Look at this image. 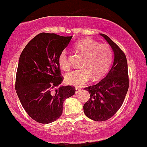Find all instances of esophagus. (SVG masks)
Returning <instances> with one entry per match:
<instances>
[{
  "instance_id": "esophagus-1",
  "label": "esophagus",
  "mask_w": 147,
  "mask_h": 147,
  "mask_svg": "<svg viewBox=\"0 0 147 147\" xmlns=\"http://www.w3.org/2000/svg\"><path fill=\"white\" fill-rule=\"evenodd\" d=\"M81 90V89H80V88H75V93H78V92H80V91Z\"/></svg>"
}]
</instances>
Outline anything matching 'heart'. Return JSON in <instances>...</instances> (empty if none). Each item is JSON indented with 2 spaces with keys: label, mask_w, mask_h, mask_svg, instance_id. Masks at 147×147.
<instances>
[{
  "label": "heart",
  "mask_w": 147,
  "mask_h": 147,
  "mask_svg": "<svg viewBox=\"0 0 147 147\" xmlns=\"http://www.w3.org/2000/svg\"><path fill=\"white\" fill-rule=\"evenodd\" d=\"M75 50L84 56L81 69H77L65 74L67 84L80 87L86 83L92 76V79L102 78L111 67L113 61V52L108 45H100L92 39H83L75 45ZM58 62L64 70H68L70 65L65 51L61 52Z\"/></svg>",
  "instance_id": "obj_1"
}]
</instances>
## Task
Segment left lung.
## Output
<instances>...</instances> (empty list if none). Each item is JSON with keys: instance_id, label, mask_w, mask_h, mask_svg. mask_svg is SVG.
I'll use <instances>...</instances> for the list:
<instances>
[{"instance_id": "1", "label": "left lung", "mask_w": 147, "mask_h": 147, "mask_svg": "<svg viewBox=\"0 0 147 147\" xmlns=\"http://www.w3.org/2000/svg\"><path fill=\"white\" fill-rule=\"evenodd\" d=\"M111 47L114 54L113 66L106 76L96 85L84 90L90 93V99L84 104L85 116L96 121H104L116 114L123 104L129 79L125 54L108 36L100 34Z\"/></svg>"}]
</instances>
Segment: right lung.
I'll list each match as a JSON object with an SVG mask.
<instances>
[{
  "instance_id": "right-lung-1",
  "label": "right lung",
  "mask_w": 147,
  "mask_h": 147,
  "mask_svg": "<svg viewBox=\"0 0 147 147\" xmlns=\"http://www.w3.org/2000/svg\"><path fill=\"white\" fill-rule=\"evenodd\" d=\"M71 36L41 33L33 38L20 55L16 90L28 116L41 123L57 120L64 101L75 92L74 87L63 86L58 57Z\"/></svg>"
}]
</instances>
